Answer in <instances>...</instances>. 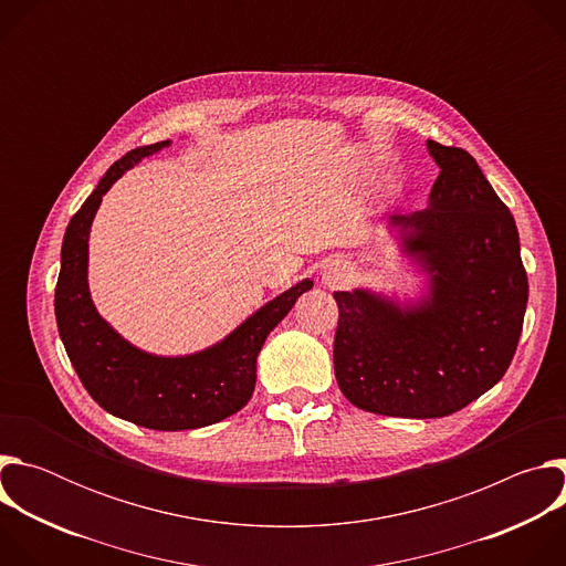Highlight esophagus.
<instances>
[{
    "label": "esophagus",
    "mask_w": 566,
    "mask_h": 566,
    "mask_svg": "<svg viewBox=\"0 0 566 566\" xmlns=\"http://www.w3.org/2000/svg\"><path fill=\"white\" fill-rule=\"evenodd\" d=\"M319 277H322V282H325L327 286L336 289V286H343V284L349 282L352 269L345 262H329L327 266H322Z\"/></svg>",
    "instance_id": "obj_1"
}]
</instances>
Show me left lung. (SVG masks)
I'll return each mask as SVG.
<instances>
[{"label": "left lung", "mask_w": 566, "mask_h": 566, "mask_svg": "<svg viewBox=\"0 0 566 566\" xmlns=\"http://www.w3.org/2000/svg\"><path fill=\"white\" fill-rule=\"evenodd\" d=\"M428 151L441 170L428 208L387 219L428 275L426 295L400 304L369 289L334 293L338 387L382 417L441 419L497 385L528 302L511 210L465 149L428 140Z\"/></svg>", "instance_id": "left-lung-1"}]
</instances>
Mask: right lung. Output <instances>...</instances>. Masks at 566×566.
<instances>
[{"instance_id":"obj_1","label":"right lung","mask_w":566,"mask_h":566,"mask_svg":"<svg viewBox=\"0 0 566 566\" xmlns=\"http://www.w3.org/2000/svg\"><path fill=\"white\" fill-rule=\"evenodd\" d=\"M168 145L160 140L127 151L71 217L55 284V319L77 378L103 410L149 430L177 432L219 423L247 406L266 336L313 282H297L221 343L190 356H156L127 343L94 306L87 282L90 230L103 195L138 160Z\"/></svg>"}]
</instances>
